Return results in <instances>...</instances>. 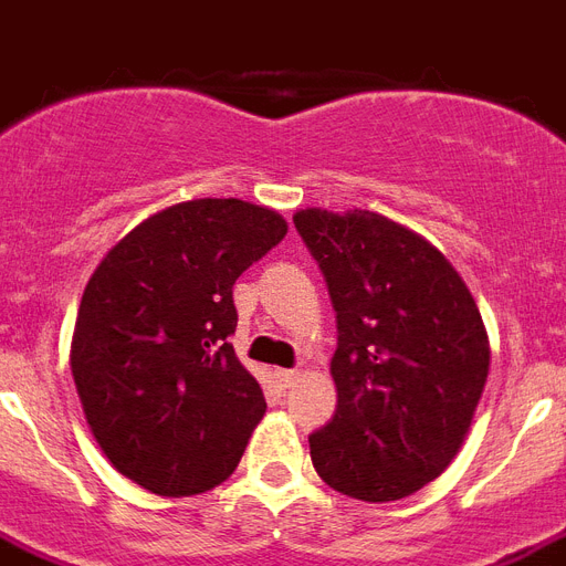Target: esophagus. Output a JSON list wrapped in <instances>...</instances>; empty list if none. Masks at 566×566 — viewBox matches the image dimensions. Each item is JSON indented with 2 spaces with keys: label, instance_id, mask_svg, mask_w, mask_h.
I'll return each mask as SVG.
<instances>
[{
  "label": "esophagus",
  "instance_id": "34e87169",
  "mask_svg": "<svg viewBox=\"0 0 566 566\" xmlns=\"http://www.w3.org/2000/svg\"><path fill=\"white\" fill-rule=\"evenodd\" d=\"M275 380L282 389H291L298 380V369H275Z\"/></svg>",
  "mask_w": 566,
  "mask_h": 566
}]
</instances>
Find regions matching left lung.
Masks as SVG:
<instances>
[{
    "label": "left lung",
    "instance_id": "obj_1",
    "mask_svg": "<svg viewBox=\"0 0 566 566\" xmlns=\"http://www.w3.org/2000/svg\"><path fill=\"white\" fill-rule=\"evenodd\" d=\"M298 235L337 311V410L311 442L339 494L389 503L424 489L465 442L491 346L480 307L442 252L366 209H298Z\"/></svg>",
    "mask_w": 566,
    "mask_h": 566
}]
</instances>
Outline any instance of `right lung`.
Instances as JSON below:
<instances>
[{
    "instance_id": "right-lung-1",
    "label": "right lung",
    "mask_w": 566,
    "mask_h": 566,
    "mask_svg": "<svg viewBox=\"0 0 566 566\" xmlns=\"http://www.w3.org/2000/svg\"><path fill=\"white\" fill-rule=\"evenodd\" d=\"M284 235L268 206L186 200L133 227L86 282L77 398L113 468L150 494H203L241 462L268 401L229 343L232 284Z\"/></svg>"
}]
</instances>
